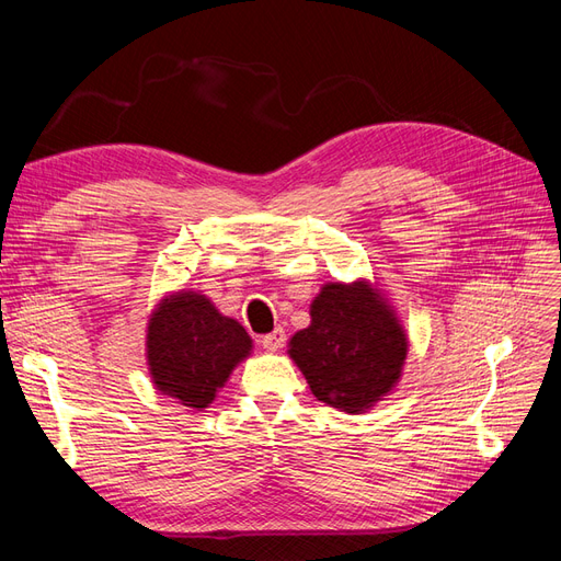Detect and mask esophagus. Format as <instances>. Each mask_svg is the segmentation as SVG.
I'll return each mask as SVG.
<instances>
[{"label": "esophagus", "instance_id": "1", "mask_svg": "<svg viewBox=\"0 0 561 561\" xmlns=\"http://www.w3.org/2000/svg\"><path fill=\"white\" fill-rule=\"evenodd\" d=\"M283 344H285V330L283 328H276L274 332H268V334L262 336V346L266 351H278V348H283Z\"/></svg>", "mask_w": 561, "mask_h": 561}]
</instances>
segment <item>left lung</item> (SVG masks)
Masks as SVG:
<instances>
[{
    "label": "left lung",
    "instance_id": "left-lung-1",
    "mask_svg": "<svg viewBox=\"0 0 561 561\" xmlns=\"http://www.w3.org/2000/svg\"><path fill=\"white\" fill-rule=\"evenodd\" d=\"M287 353L320 402L360 414L398 383L407 334L365 280L328 283L311 304V325L290 339Z\"/></svg>",
    "mask_w": 561,
    "mask_h": 561
}]
</instances>
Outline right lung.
<instances>
[{"instance_id": "1", "label": "right lung", "mask_w": 561, "mask_h": 561, "mask_svg": "<svg viewBox=\"0 0 561 561\" xmlns=\"http://www.w3.org/2000/svg\"><path fill=\"white\" fill-rule=\"evenodd\" d=\"M252 339L241 322L219 313L206 295L175 293L149 318L147 363L161 393L203 410L231 369L248 358Z\"/></svg>"}]
</instances>
